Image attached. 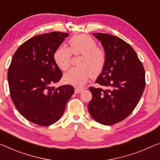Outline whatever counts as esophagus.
I'll return each instance as SVG.
<instances>
[{
	"label": "esophagus",
	"instance_id": "esophagus-1",
	"mask_svg": "<svg viewBox=\"0 0 160 160\" xmlns=\"http://www.w3.org/2000/svg\"><path fill=\"white\" fill-rule=\"evenodd\" d=\"M83 90L82 88H76L75 89V94H78L82 92V91Z\"/></svg>",
	"mask_w": 160,
	"mask_h": 160
}]
</instances>
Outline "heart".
I'll list each match as a JSON object with an SVG mask.
<instances>
[{
	"label": "heart",
	"mask_w": 160,
	"mask_h": 160,
	"mask_svg": "<svg viewBox=\"0 0 160 160\" xmlns=\"http://www.w3.org/2000/svg\"><path fill=\"white\" fill-rule=\"evenodd\" d=\"M69 48L59 47L53 55V59L59 69L66 70L70 65L71 52L81 54L80 67L72 68L63 76L65 83L78 87L84 85L91 77L97 78L102 72L105 64V55L97 47V42L87 34L76 35L68 41Z\"/></svg>",
	"instance_id": "obj_1"
}]
</instances>
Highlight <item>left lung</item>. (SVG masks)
Masks as SVG:
<instances>
[{"label": "left lung", "instance_id": "8db88e82", "mask_svg": "<svg viewBox=\"0 0 160 160\" xmlns=\"http://www.w3.org/2000/svg\"><path fill=\"white\" fill-rule=\"evenodd\" d=\"M92 35L105 53V67L95 81L105 89L89 88L92 98L88 111L96 122L111 125L125 120L135 108L145 88V72L128 42L110 34Z\"/></svg>", "mask_w": 160, "mask_h": 160}]
</instances>
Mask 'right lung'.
<instances>
[{
	"mask_svg": "<svg viewBox=\"0 0 160 160\" xmlns=\"http://www.w3.org/2000/svg\"><path fill=\"white\" fill-rule=\"evenodd\" d=\"M69 34L52 32L36 35L18 48L8 71L10 93L18 111L28 120L49 126L60 120L74 88L59 82L62 72L53 55Z\"/></svg>",
	"mask_w": 160,
	"mask_h": 160,
	"instance_id": "add662e5",
	"label": "right lung"
}]
</instances>
